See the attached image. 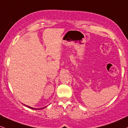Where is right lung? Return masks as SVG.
<instances>
[{"label":"right lung","mask_w":128,"mask_h":128,"mask_svg":"<svg viewBox=\"0 0 128 128\" xmlns=\"http://www.w3.org/2000/svg\"><path fill=\"white\" fill-rule=\"evenodd\" d=\"M25 105V104H24ZM27 106V107L28 108H30V109H35V110H40V109H44V108H46V106H45V107H44V108H38V109H36V108H32V107H30V106Z\"/></svg>","instance_id":"add662e5"}]
</instances>
